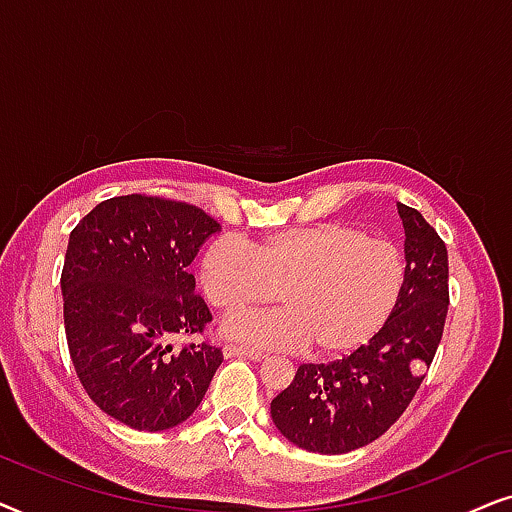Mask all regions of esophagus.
<instances>
[{
	"label": "esophagus",
	"instance_id": "34e87169",
	"mask_svg": "<svg viewBox=\"0 0 512 512\" xmlns=\"http://www.w3.org/2000/svg\"><path fill=\"white\" fill-rule=\"evenodd\" d=\"M223 356H226V359H235V356H244V359L261 361L265 354L261 352V349H254V347H244V345H226V347H223Z\"/></svg>",
	"mask_w": 512,
	"mask_h": 512
}]
</instances>
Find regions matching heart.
<instances>
[{"mask_svg": "<svg viewBox=\"0 0 512 512\" xmlns=\"http://www.w3.org/2000/svg\"><path fill=\"white\" fill-rule=\"evenodd\" d=\"M198 282L223 317L268 305L279 310L226 324L228 338L261 347H310L342 356L375 338L401 303L408 263L396 244L340 221L277 230L251 242L216 237Z\"/></svg>", "mask_w": 512, "mask_h": 512, "instance_id": "heart-1", "label": "heart"}]
</instances>
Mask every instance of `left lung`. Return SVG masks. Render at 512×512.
Segmentation results:
<instances>
[{
  "label": "left lung",
  "instance_id": "8db88e82",
  "mask_svg": "<svg viewBox=\"0 0 512 512\" xmlns=\"http://www.w3.org/2000/svg\"><path fill=\"white\" fill-rule=\"evenodd\" d=\"M408 282L387 326L345 359L303 363L270 403L272 422L307 452L345 454L373 443L403 415L443 338L447 247L417 209L398 202Z\"/></svg>",
  "mask_w": 512,
  "mask_h": 512
}]
</instances>
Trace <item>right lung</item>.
<instances>
[{
	"mask_svg": "<svg viewBox=\"0 0 512 512\" xmlns=\"http://www.w3.org/2000/svg\"><path fill=\"white\" fill-rule=\"evenodd\" d=\"M219 230L200 207L132 193L100 202L69 235V356L97 408L130 429L186 422L221 366L219 347L172 345L212 321L188 265Z\"/></svg>",
	"mask_w": 512,
	"mask_h": 512,
	"instance_id": "right-lung-1",
	"label": "right lung"
}]
</instances>
